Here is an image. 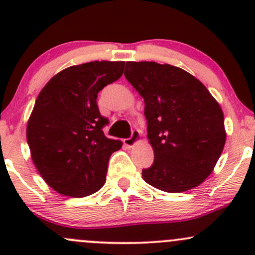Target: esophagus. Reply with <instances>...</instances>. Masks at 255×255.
Listing matches in <instances>:
<instances>
[{
	"label": "esophagus",
	"instance_id": "obj_1",
	"mask_svg": "<svg viewBox=\"0 0 255 255\" xmlns=\"http://www.w3.org/2000/svg\"><path fill=\"white\" fill-rule=\"evenodd\" d=\"M140 137H142V135H140L139 130L138 129L132 130V134H130V137L127 138V139H125V144L127 146H129V148H132L133 145H135V144L139 142Z\"/></svg>",
	"mask_w": 255,
	"mask_h": 255
}]
</instances>
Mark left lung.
<instances>
[{"label":"left lung","mask_w":255,"mask_h":255,"mask_svg":"<svg viewBox=\"0 0 255 255\" xmlns=\"http://www.w3.org/2000/svg\"><path fill=\"white\" fill-rule=\"evenodd\" d=\"M125 76L145 105L154 163L142 171L144 181L165 192L199 186L225 148L220 104L200 80L169 64L127 61Z\"/></svg>","instance_id":"left-lung-1"}]
</instances>
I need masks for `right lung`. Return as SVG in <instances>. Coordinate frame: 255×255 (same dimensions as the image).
Returning <instances> with one entry per match:
<instances>
[{
  "instance_id": "obj_1",
  "label": "right lung",
  "mask_w": 255,
  "mask_h": 255,
  "mask_svg": "<svg viewBox=\"0 0 255 255\" xmlns=\"http://www.w3.org/2000/svg\"><path fill=\"white\" fill-rule=\"evenodd\" d=\"M125 61H91L54 75L35 100L27 123L33 164L45 182L64 196L85 197L106 181L113 151L122 142L104 134L109 120L97 94L122 76Z\"/></svg>"
}]
</instances>
